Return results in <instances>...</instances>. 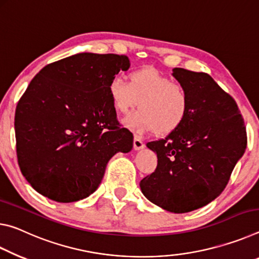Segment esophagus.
I'll return each instance as SVG.
<instances>
[{
	"label": "esophagus",
	"instance_id": "34e87169",
	"mask_svg": "<svg viewBox=\"0 0 259 259\" xmlns=\"http://www.w3.org/2000/svg\"><path fill=\"white\" fill-rule=\"evenodd\" d=\"M133 148L134 150H141L145 148V143H143V141L140 138L138 137H134L133 139Z\"/></svg>",
	"mask_w": 259,
	"mask_h": 259
}]
</instances>
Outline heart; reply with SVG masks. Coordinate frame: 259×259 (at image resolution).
I'll return each mask as SVG.
<instances>
[{"label":"heart","mask_w":259,"mask_h":259,"mask_svg":"<svg viewBox=\"0 0 259 259\" xmlns=\"http://www.w3.org/2000/svg\"><path fill=\"white\" fill-rule=\"evenodd\" d=\"M108 93L112 107L122 114L139 104L141 109L122 120L127 128L138 134L152 131L162 135L175 132L189 112L187 91L151 67L133 71L130 81L114 75L109 81Z\"/></svg>","instance_id":"1"}]
</instances>
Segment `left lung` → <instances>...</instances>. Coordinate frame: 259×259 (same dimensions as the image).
<instances>
[{
	"mask_svg": "<svg viewBox=\"0 0 259 259\" xmlns=\"http://www.w3.org/2000/svg\"><path fill=\"white\" fill-rule=\"evenodd\" d=\"M172 75L188 93V116L165 139L147 143L158 164L140 188L162 209L186 213L209 204L225 189L244 154L247 133L235 101L211 75L181 67Z\"/></svg>",
	"mask_w": 259,
	"mask_h": 259,
	"instance_id": "obj_1",
	"label": "left lung"
}]
</instances>
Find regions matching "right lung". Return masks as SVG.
Here are the masks:
<instances>
[{
    "instance_id": "1",
    "label": "right lung",
    "mask_w": 259,
    "mask_h": 259,
    "mask_svg": "<svg viewBox=\"0 0 259 259\" xmlns=\"http://www.w3.org/2000/svg\"><path fill=\"white\" fill-rule=\"evenodd\" d=\"M124 55L79 53L45 66L15 113L17 157L28 184L59 203L99 188L109 160L130 152L133 134L119 127L108 84L130 69Z\"/></svg>"
}]
</instances>
